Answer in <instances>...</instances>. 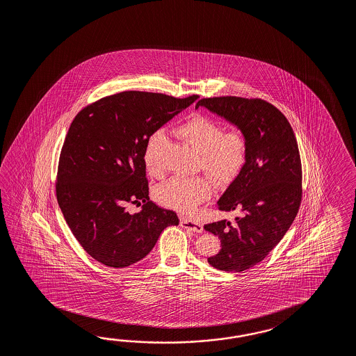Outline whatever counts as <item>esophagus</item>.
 Returning a JSON list of instances; mask_svg holds the SVG:
<instances>
[{"mask_svg": "<svg viewBox=\"0 0 356 356\" xmlns=\"http://www.w3.org/2000/svg\"><path fill=\"white\" fill-rule=\"evenodd\" d=\"M180 225L185 228V229H189V231L195 232V233H202L203 232V225L201 222L189 220L186 218H181L180 219Z\"/></svg>", "mask_w": 356, "mask_h": 356, "instance_id": "obj_1", "label": "esophagus"}]
</instances>
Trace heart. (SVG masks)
I'll use <instances>...</instances> for the list:
<instances>
[{
  "instance_id": "b5f03b06",
  "label": "heart",
  "mask_w": 356,
  "mask_h": 356,
  "mask_svg": "<svg viewBox=\"0 0 356 356\" xmlns=\"http://www.w3.org/2000/svg\"><path fill=\"white\" fill-rule=\"evenodd\" d=\"M176 134L198 152L197 167L209 173L216 183H229L246 162L249 140L243 131L234 128L222 132V127L209 116L195 114L177 127ZM165 140L162 129L149 136L145 147V165L149 173L159 176V147ZM212 193V186L202 176H176L156 191L158 201L177 211L191 212Z\"/></svg>"
}]
</instances>
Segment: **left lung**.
Returning a JSON list of instances; mask_svg holds the SVG:
<instances>
[{"instance_id":"8db88e82","label":"left lung","mask_w":356,"mask_h":356,"mask_svg":"<svg viewBox=\"0 0 356 356\" xmlns=\"http://www.w3.org/2000/svg\"><path fill=\"white\" fill-rule=\"evenodd\" d=\"M204 106L245 132L246 162L218 201L221 211L240 210L236 224L220 220L204 225L219 236L221 250L209 258L212 267L241 272L254 267L288 232L302 202V163L297 138L285 115L260 98H202Z\"/></svg>"}]
</instances>
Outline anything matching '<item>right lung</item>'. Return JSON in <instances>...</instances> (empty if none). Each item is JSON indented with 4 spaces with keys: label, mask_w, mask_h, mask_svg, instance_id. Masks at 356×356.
<instances>
[{
    "label": "right lung",
    "mask_w": 356,
    "mask_h": 356,
    "mask_svg": "<svg viewBox=\"0 0 356 356\" xmlns=\"http://www.w3.org/2000/svg\"><path fill=\"white\" fill-rule=\"evenodd\" d=\"M197 95L125 90L81 108L59 155L56 194L72 234L107 267L123 268L145 258L176 212L149 198L145 147L149 136L192 105ZM128 202L143 203L129 214Z\"/></svg>",
    "instance_id": "1"
}]
</instances>
